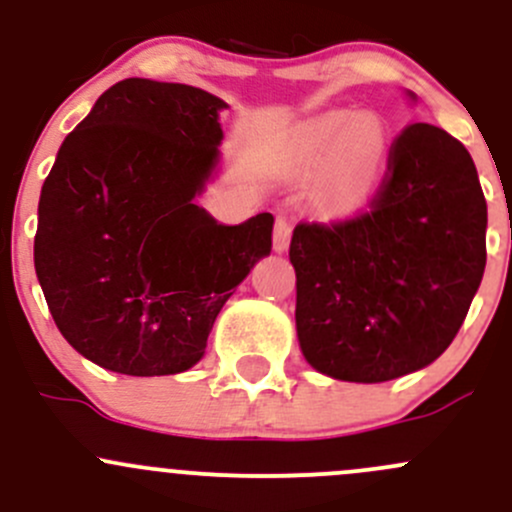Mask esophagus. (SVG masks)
Returning <instances> with one entry per match:
<instances>
[{"label": "esophagus", "mask_w": 512, "mask_h": 512, "mask_svg": "<svg viewBox=\"0 0 512 512\" xmlns=\"http://www.w3.org/2000/svg\"><path fill=\"white\" fill-rule=\"evenodd\" d=\"M289 237H292V225H289L287 218H282L280 215L275 223V250L277 252H287Z\"/></svg>", "instance_id": "34e87169"}]
</instances>
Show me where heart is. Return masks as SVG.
<instances>
[{
  "label": "heart",
  "instance_id": "b5f03b06",
  "mask_svg": "<svg viewBox=\"0 0 512 512\" xmlns=\"http://www.w3.org/2000/svg\"><path fill=\"white\" fill-rule=\"evenodd\" d=\"M299 146L314 160L329 158L337 151L344 175L354 185H369L384 168L389 138L384 123L371 113L352 118L347 113H327L299 131Z\"/></svg>",
  "mask_w": 512,
  "mask_h": 512
}]
</instances>
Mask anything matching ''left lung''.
Segmentation results:
<instances>
[{
    "label": "left lung",
    "mask_w": 512,
    "mask_h": 512,
    "mask_svg": "<svg viewBox=\"0 0 512 512\" xmlns=\"http://www.w3.org/2000/svg\"><path fill=\"white\" fill-rule=\"evenodd\" d=\"M416 101L414 91H406ZM488 208L461 141L414 123L366 213L294 227L297 339L319 374L381 384L433 364L485 270Z\"/></svg>",
    "instance_id": "left-lung-1"
}]
</instances>
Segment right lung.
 Instances as JSON below:
<instances>
[{
	"label": "right lung",
	"instance_id": "obj_1",
	"mask_svg": "<svg viewBox=\"0 0 512 512\" xmlns=\"http://www.w3.org/2000/svg\"><path fill=\"white\" fill-rule=\"evenodd\" d=\"M225 108L195 86L118 81L56 153L36 277L66 342L101 369L188 371L232 289L270 255V213L223 225L195 203L220 173Z\"/></svg>",
	"mask_w": 512,
	"mask_h": 512
}]
</instances>
